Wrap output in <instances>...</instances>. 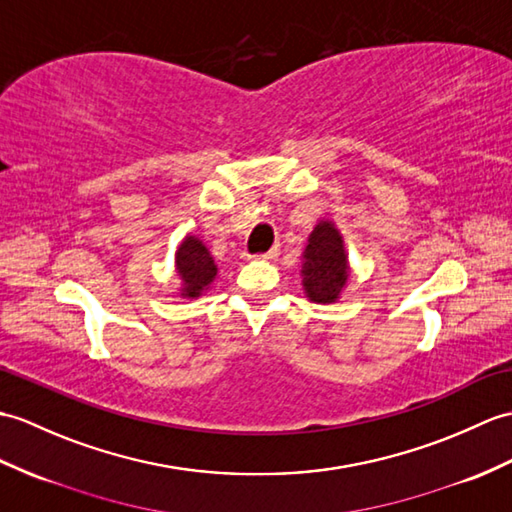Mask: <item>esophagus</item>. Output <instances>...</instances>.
<instances>
[{
	"instance_id": "1",
	"label": "esophagus",
	"mask_w": 512,
	"mask_h": 512,
	"mask_svg": "<svg viewBox=\"0 0 512 512\" xmlns=\"http://www.w3.org/2000/svg\"><path fill=\"white\" fill-rule=\"evenodd\" d=\"M277 257H279V248H277V246L270 248V251H266V253L257 255V259H264V261H275Z\"/></svg>"
}]
</instances>
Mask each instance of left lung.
<instances>
[{"label":"left lung","mask_w":512,"mask_h":512,"mask_svg":"<svg viewBox=\"0 0 512 512\" xmlns=\"http://www.w3.org/2000/svg\"><path fill=\"white\" fill-rule=\"evenodd\" d=\"M303 288L314 303H334L347 285V253L338 229L329 220L318 222L303 253Z\"/></svg>","instance_id":"8db88e82"}]
</instances>
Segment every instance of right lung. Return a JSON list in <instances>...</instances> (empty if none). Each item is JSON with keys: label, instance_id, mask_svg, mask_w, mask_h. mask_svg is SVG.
Returning <instances> with one entry per match:
<instances>
[{"label": "right lung", "instance_id": "add662e5", "mask_svg": "<svg viewBox=\"0 0 512 512\" xmlns=\"http://www.w3.org/2000/svg\"><path fill=\"white\" fill-rule=\"evenodd\" d=\"M176 272L183 281L181 294L187 296V299H196L216 279L218 268L213 264V257L209 255L205 244L198 237L189 235L176 251Z\"/></svg>", "mask_w": 512, "mask_h": 512}]
</instances>
